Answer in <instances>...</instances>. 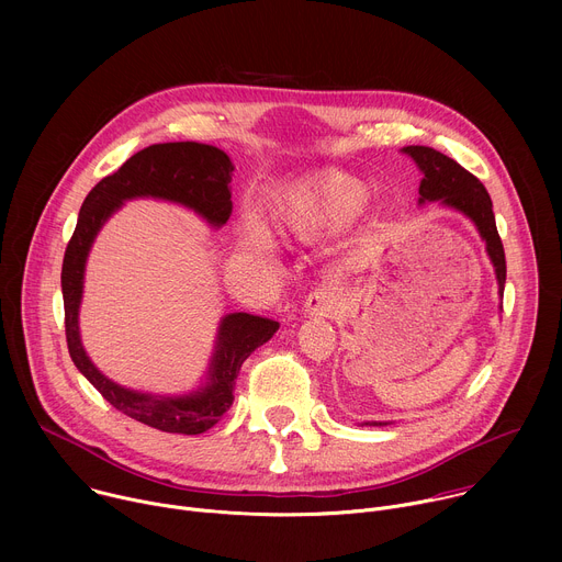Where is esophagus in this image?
I'll use <instances>...</instances> for the list:
<instances>
[{
  "label": "esophagus",
  "mask_w": 562,
  "mask_h": 562,
  "mask_svg": "<svg viewBox=\"0 0 562 562\" xmlns=\"http://www.w3.org/2000/svg\"><path fill=\"white\" fill-rule=\"evenodd\" d=\"M342 304V293L336 286H319L315 289L306 302L304 311L311 317H334Z\"/></svg>",
  "instance_id": "1"
}]
</instances>
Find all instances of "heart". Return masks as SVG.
Returning a JSON list of instances; mask_svg holds the SVG:
<instances>
[{
  "mask_svg": "<svg viewBox=\"0 0 562 562\" xmlns=\"http://www.w3.org/2000/svg\"><path fill=\"white\" fill-rule=\"evenodd\" d=\"M369 204V187L338 169L317 171L291 184L273 204L282 233L297 239H319L347 231Z\"/></svg>",
  "mask_w": 562,
  "mask_h": 562,
  "instance_id": "b5f03b06",
  "label": "heart"
}]
</instances>
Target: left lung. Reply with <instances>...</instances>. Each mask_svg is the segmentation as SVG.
<instances>
[{
  "label": "left lung",
  "mask_w": 562,
  "mask_h": 562,
  "mask_svg": "<svg viewBox=\"0 0 562 562\" xmlns=\"http://www.w3.org/2000/svg\"><path fill=\"white\" fill-rule=\"evenodd\" d=\"M403 153H407L418 169L423 171L420 180V204L425 202H440L442 206H449L453 211H460L467 215L480 237L485 239L487 256L496 269L498 280V293L503 297L505 280H507V265H505V249L501 243V235L496 228L494 206L487 189L483 187L475 176H471L467 169H462L456 159L447 157L445 153L429 148V146H405ZM373 427H382L386 423H364Z\"/></svg>",
  "instance_id": "8db88e82"
}]
</instances>
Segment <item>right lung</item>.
Instances as JSON below:
<instances>
[{"label":"right lung","instance_id":"1","mask_svg":"<svg viewBox=\"0 0 562 562\" xmlns=\"http://www.w3.org/2000/svg\"><path fill=\"white\" fill-rule=\"evenodd\" d=\"M231 157L217 146L198 142H167L137 150L93 187L79 209L77 226L64 254L61 295L68 353L75 367L104 400L126 414L167 434L198 436L209 431L233 405L235 378L243 362L278 331V323L251 313H228L220 319L206 380L189 395H150L109 380L87 356L79 338V302L85 291L89 251L104 222L133 198H157L182 204L220 228L231 215Z\"/></svg>","mask_w":562,"mask_h":562}]
</instances>
